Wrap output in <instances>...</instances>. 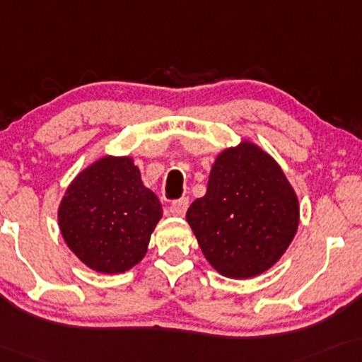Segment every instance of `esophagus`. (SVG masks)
<instances>
[{
    "instance_id": "1",
    "label": "esophagus",
    "mask_w": 362,
    "mask_h": 362,
    "mask_svg": "<svg viewBox=\"0 0 362 362\" xmlns=\"http://www.w3.org/2000/svg\"><path fill=\"white\" fill-rule=\"evenodd\" d=\"M188 208V198H180V200L174 202L170 205V215L172 216H183Z\"/></svg>"
}]
</instances>
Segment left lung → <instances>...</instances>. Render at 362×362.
I'll return each instance as SVG.
<instances>
[{"mask_svg":"<svg viewBox=\"0 0 362 362\" xmlns=\"http://www.w3.org/2000/svg\"><path fill=\"white\" fill-rule=\"evenodd\" d=\"M298 218V198L282 169L249 141L216 157L205 197L187 210L206 261L230 279L271 269L292 243Z\"/></svg>","mask_w":362,"mask_h":362,"instance_id":"obj_1","label":"left lung"}]
</instances>
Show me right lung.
<instances>
[{"label":"right lung","mask_w":362,"mask_h":362,"mask_svg":"<svg viewBox=\"0 0 362 362\" xmlns=\"http://www.w3.org/2000/svg\"><path fill=\"white\" fill-rule=\"evenodd\" d=\"M160 218L159 198L144 187L131 157L93 162L75 177L59 206L64 241L85 266L103 274L141 262Z\"/></svg>","instance_id":"add662e5"}]
</instances>
